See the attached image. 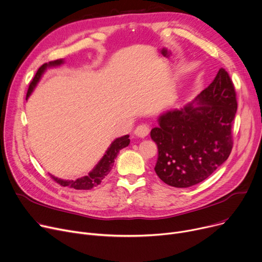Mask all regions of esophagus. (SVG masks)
Listing matches in <instances>:
<instances>
[{
  "label": "esophagus",
  "instance_id": "esophagus-1",
  "mask_svg": "<svg viewBox=\"0 0 262 262\" xmlns=\"http://www.w3.org/2000/svg\"><path fill=\"white\" fill-rule=\"evenodd\" d=\"M150 128L147 124H143V125H139L136 127V129L134 130V134L137 137H146L149 134Z\"/></svg>",
  "mask_w": 262,
  "mask_h": 262
}]
</instances>
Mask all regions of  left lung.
<instances>
[{"label":"left lung","mask_w":262,"mask_h":262,"mask_svg":"<svg viewBox=\"0 0 262 262\" xmlns=\"http://www.w3.org/2000/svg\"><path fill=\"white\" fill-rule=\"evenodd\" d=\"M236 111L233 83L220 68L213 82L192 102L158 116V126L150 133L158 149L154 168L157 176L175 188L204 182L231 153Z\"/></svg>","instance_id":"1"}]
</instances>
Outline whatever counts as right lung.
<instances>
[{"mask_svg": "<svg viewBox=\"0 0 262 262\" xmlns=\"http://www.w3.org/2000/svg\"><path fill=\"white\" fill-rule=\"evenodd\" d=\"M64 63H65V59L59 58V59H56V61L46 63L43 66L39 67L35 76L32 79V82L30 83L26 99H28V97L30 96V94L32 93L34 88L36 87L37 83L41 80L42 76L47 71V69L62 66ZM129 144H130V138H129L128 134L115 138L111 143V145L109 146V148L106 150L104 156L99 159V162L88 173V175H85V176L77 178L75 180L62 179V178L55 177L54 175H52L50 173H49V175L51 176L52 179L55 180L57 184H59L63 187H69V188H73L75 190H91L92 188L98 186L100 183H102V180L109 174V172L111 171V169L113 167L114 159L116 158L118 152L122 149L128 147Z\"/></svg>", "mask_w": 262, "mask_h": 262, "instance_id": "obj_1", "label": "right lung"}]
</instances>
